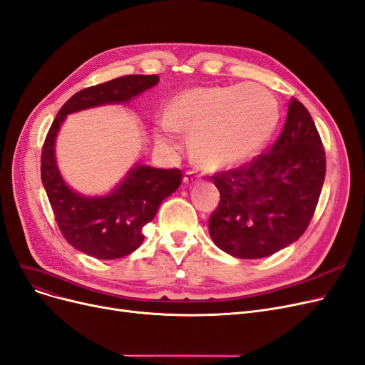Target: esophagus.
<instances>
[{"mask_svg":"<svg viewBox=\"0 0 365 365\" xmlns=\"http://www.w3.org/2000/svg\"><path fill=\"white\" fill-rule=\"evenodd\" d=\"M182 181H184L185 185H193L196 181H199V177L195 172H187L185 177L182 178Z\"/></svg>","mask_w":365,"mask_h":365,"instance_id":"obj_1","label":"esophagus"}]
</instances>
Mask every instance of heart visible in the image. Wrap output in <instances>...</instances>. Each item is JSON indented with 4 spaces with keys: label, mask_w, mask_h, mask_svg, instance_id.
Here are the masks:
<instances>
[{
    "label": "heart",
    "mask_w": 365,
    "mask_h": 365,
    "mask_svg": "<svg viewBox=\"0 0 365 365\" xmlns=\"http://www.w3.org/2000/svg\"><path fill=\"white\" fill-rule=\"evenodd\" d=\"M278 120V101L259 84L199 87L172 99L157 120L155 140L163 149H173L181 130L192 133L193 160L207 170H222L252 158Z\"/></svg>",
    "instance_id": "b5f03b06"
}]
</instances>
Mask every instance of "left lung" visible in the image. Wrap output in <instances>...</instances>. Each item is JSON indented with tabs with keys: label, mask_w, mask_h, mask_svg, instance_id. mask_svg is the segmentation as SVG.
I'll return each mask as SVG.
<instances>
[{
	"label": "left lung",
	"mask_w": 365,
	"mask_h": 365,
	"mask_svg": "<svg viewBox=\"0 0 365 365\" xmlns=\"http://www.w3.org/2000/svg\"><path fill=\"white\" fill-rule=\"evenodd\" d=\"M324 173L316 123L292 98L284 130L269 153L212 177L220 204L208 222L211 240L242 259L264 258L290 246L308 228Z\"/></svg>",
	"instance_id": "8db88e82"
}]
</instances>
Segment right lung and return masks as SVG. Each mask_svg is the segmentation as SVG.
Here are the masks:
<instances>
[{"label":"right lung","mask_w":365,"mask_h":365,"mask_svg":"<svg viewBox=\"0 0 365 365\" xmlns=\"http://www.w3.org/2000/svg\"><path fill=\"white\" fill-rule=\"evenodd\" d=\"M160 81L158 75H125L87 87L63 106L48 131L42 149V184L61 234L68 243L93 258L116 259L143 243V226L153 220L163 200L181 184L180 169H157L134 163L120 181L104 195H83L65 181L56 155V142L63 122L72 113L128 106Z\"/></svg>","instance_id":"1"}]
</instances>
